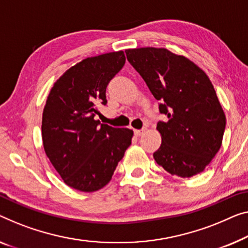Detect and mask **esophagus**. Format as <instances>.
Masks as SVG:
<instances>
[{"mask_svg": "<svg viewBox=\"0 0 248 248\" xmlns=\"http://www.w3.org/2000/svg\"><path fill=\"white\" fill-rule=\"evenodd\" d=\"M147 130L146 128H142V129H139V130H135V135L137 136V137H139V136H141L143 132H145Z\"/></svg>", "mask_w": 248, "mask_h": 248, "instance_id": "1", "label": "esophagus"}]
</instances>
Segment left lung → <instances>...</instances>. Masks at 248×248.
Here are the masks:
<instances>
[{
  "mask_svg": "<svg viewBox=\"0 0 248 248\" xmlns=\"http://www.w3.org/2000/svg\"><path fill=\"white\" fill-rule=\"evenodd\" d=\"M125 55L167 117L157 124L161 146L155 160L183 178L204 171L218 153L226 127L209 78L189 59L167 49H129Z\"/></svg>",
  "mask_w": 248,
  "mask_h": 248,
  "instance_id": "left-lung-1",
  "label": "left lung"
}]
</instances>
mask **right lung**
<instances>
[{
    "label": "right lung",
    "instance_id": "add662e5",
    "mask_svg": "<svg viewBox=\"0 0 248 248\" xmlns=\"http://www.w3.org/2000/svg\"><path fill=\"white\" fill-rule=\"evenodd\" d=\"M124 62L123 51L84 59L59 78L46 99L44 151L63 182L77 190L105 187L131 145L130 129L94 119L97 105L107 103V86Z\"/></svg>",
    "mask_w": 248,
    "mask_h": 248
}]
</instances>
